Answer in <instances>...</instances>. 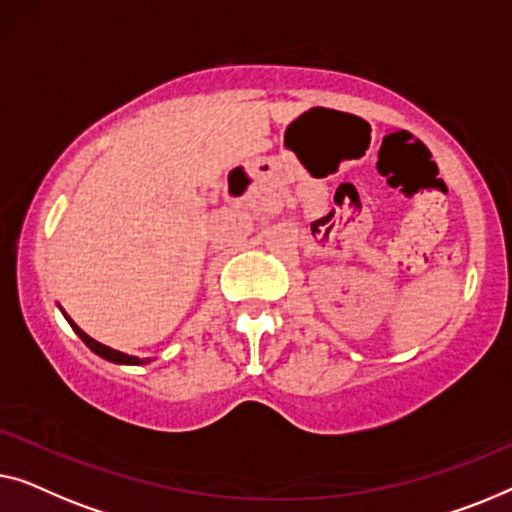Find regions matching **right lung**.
<instances>
[{"mask_svg": "<svg viewBox=\"0 0 512 512\" xmlns=\"http://www.w3.org/2000/svg\"><path fill=\"white\" fill-rule=\"evenodd\" d=\"M62 311V308H60ZM62 315L64 318H67V322L71 325V329L76 331V336L81 338V341L88 345V348L95 352V355H99L102 359H106V362H113V364H129V366H141V364H148L150 359H141V357H134V355H127V352H120V350H113V348H109V345H104V343H99V341H95V338L92 336H88L85 334V331L76 325L74 320L69 318L67 313L62 311Z\"/></svg>", "mask_w": 512, "mask_h": 512, "instance_id": "add662e5", "label": "right lung"}]
</instances>
